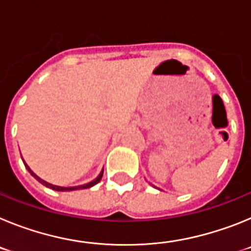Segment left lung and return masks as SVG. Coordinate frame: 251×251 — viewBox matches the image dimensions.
<instances>
[{
	"instance_id": "8db88e82",
	"label": "left lung",
	"mask_w": 251,
	"mask_h": 251,
	"mask_svg": "<svg viewBox=\"0 0 251 251\" xmlns=\"http://www.w3.org/2000/svg\"><path fill=\"white\" fill-rule=\"evenodd\" d=\"M153 187H154V186H153Z\"/></svg>"
}]
</instances>
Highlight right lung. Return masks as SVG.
<instances>
[{"instance_id":"right-lung-1","label":"right lung","mask_w":251,"mask_h":251,"mask_svg":"<svg viewBox=\"0 0 251 251\" xmlns=\"http://www.w3.org/2000/svg\"><path fill=\"white\" fill-rule=\"evenodd\" d=\"M24 163H25V162H24ZM25 167H26V170H27L28 172H30L31 176H34L35 178H36L40 183H43L44 186H46V187L51 188V190H55V191H74V190H83V188L93 187V186L97 185V183H98L99 181H100L101 177H103V171H104V170H101V172L98 175V177H97V178H94V179H93V181H90V182L85 183V185L74 186V187H63V186H56V185H52V183H49V182H46V181H44L43 178H40V177L37 176V175H35L34 172L31 171V168L28 167V166L26 165V163H25Z\"/></svg>"}]
</instances>
